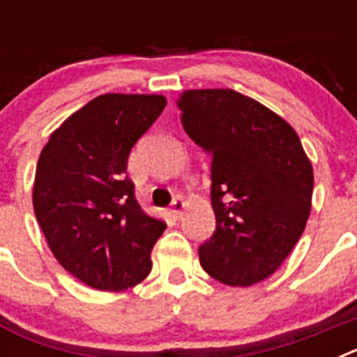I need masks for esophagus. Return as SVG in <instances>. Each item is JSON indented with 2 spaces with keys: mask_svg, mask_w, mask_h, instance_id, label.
Returning <instances> with one entry per match:
<instances>
[{
  "mask_svg": "<svg viewBox=\"0 0 357 357\" xmlns=\"http://www.w3.org/2000/svg\"><path fill=\"white\" fill-rule=\"evenodd\" d=\"M185 207V202L182 200V198H175L172 204V209H169V214H172L175 220H178V218L182 216V211H184Z\"/></svg>",
  "mask_w": 357,
  "mask_h": 357,
  "instance_id": "esophagus-1",
  "label": "esophagus"
}]
</instances>
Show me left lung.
I'll list each match as a JSON object with an SVG mask.
<instances>
[{
  "instance_id": "left-lung-1",
  "label": "left lung",
  "mask_w": 357,
  "mask_h": 357,
  "mask_svg": "<svg viewBox=\"0 0 357 357\" xmlns=\"http://www.w3.org/2000/svg\"><path fill=\"white\" fill-rule=\"evenodd\" d=\"M185 134L211 155L216 229L198 248L202 268L227 286L272 275L302 236L313 168L282 118L232 89L185 91Z\"/></svg>"
}]
</instances>
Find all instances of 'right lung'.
<instances>
[{
    "instance_id": "add662e5",
    "label": "right lung",
    "mask_w": 357,
    "mask_h": 357,
    "mask_svg": "<svg viewBox=\"0 0 357 357\" xmlns=\"http://www.w3.org/2000/svg\"><path fill=\"white\" fill-rule=\"evenodd\" d=\"M166 107L157 94H102L43 148L33 209L56 261L84 284L123 291L151 270L166 223L143 213L127 176L130 150Z\"/></svg>"
}]
</instances>
